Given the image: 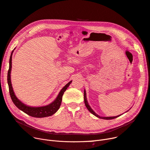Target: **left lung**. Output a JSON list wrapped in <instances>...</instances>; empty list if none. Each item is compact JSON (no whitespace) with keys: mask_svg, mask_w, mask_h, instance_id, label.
<instances>
[{"mask_svg":"<svg viewBox=\"0 0 150 150\" xmlns=\"http://www.w3.org/2000/svg\"><path fill=\"white\" fill-rule=\"evenodd\" d=\"M84 103H85V105L86 106V108H87V109L89 110V111L90 112H91L93 115H94L95 116H96L98 118H100V119H105V120H111V119H115V118L119 117L120 115H117V116H115V117H100L99 116L98 114H97L95 112H94L93 110L92 109V108L90 107V106L88 104V102L87 101V98H86V91L84 90Z\"/></svg>","mask_w":150,"mask_h":150,"instance_id":"1","label":"left lung"}]
</instances>
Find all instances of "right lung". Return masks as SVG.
<instances>
[{
    "mask_svg": "<svg viewBox=\"0 0 150 150\" xmlns=\"http://www.w3.org/2000/svg\"><path fill=\"white\" fill-rule=\"evenodd\" d=\"M14 50L12 51L11 53L10 62H9V69H8V75H7V81H8V84L10 95L13 102V103L18 108L21 110L22 111H23V112H25L27 115H30L31 117H36V118H42V117H49V116L52 115L59 109L61 104L63 94H64V92L66 91V89L69 86L70 84L72 83V81H70L66 86H64V87L59 92L57 98L48 105L40 106V107H31V106H29L25 104H23V103H22V101H21L16 97V96H15L14 92L13 89L11 82L10 74H11V67H12L11 66L12 54L13 53Z\"/></svg>",
    "mask_w": 150,
    "mask_h": 150,
    "instance_id": "obj_1",
    "label": "right lung"
}]
</instances>
